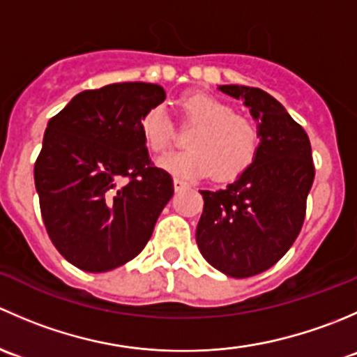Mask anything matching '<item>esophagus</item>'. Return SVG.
<instances>
[{"label": "esophagus", "instance_id": "1", "mask_svg": "<svg viewBox=\"0 0 357 357\" xmlns=\"http://www.w3.org/2000/svg\"><path fill=\"white\" fill-rule=\"evenodd\" d=\"M186 188H190L188 183L183 181V179H179V178L174 179V190H176V192H181V190H186Z\"/></svg>", "mask_w": 357, "mask_h": 357}]
</instances>
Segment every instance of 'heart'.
Instances as JSON below:
<instances>
[{
    "label": "heart",
    "mask_w": 357,
    "mask_h": 357,
    "mask_svg": "<svg viewBox=\"0 0 357 357\" xmlns=\"http://www.w3.org/2000/svg\"><path fill=\"white\" fill-rule=\"evenodd\" d=\"M181 110L197 128L188 138L190 149L162 157L158 160L162 169L181 178H200L212 172L219 181H228L250 167L261 146V132L254 119L207 93L185 96ZM139 129L152 152L164 153L172 145L174 129L164 105L146 110Z\"/></svg>",
    "instance_id": "1"
}]
</instances>
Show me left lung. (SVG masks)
<instances>
[{"label": "left lung", "mask_w": 357, "mask_h": 357, "mask_svg": "<svg viewBox=\"0 0 357 357\" xmlns=\"http://www.w3.org/2000/svg\"><path fill=\"white\" fill-rule=\"evenodd\" d=\"M219 89L250 109L261 146L250 167L226 188L202 190L195 238L212 268L248 278L275 266L301 233L314 164L307 135L278 100L248 86Z\"/></svg>", "instance_id": "1"}]
</instances>
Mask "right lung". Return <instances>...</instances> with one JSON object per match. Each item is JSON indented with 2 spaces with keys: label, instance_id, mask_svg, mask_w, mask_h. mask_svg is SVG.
<instances>
[{
  "label": "right lung",
  "instance_id": "1",
  "mask_svg": "<svg viewBox=\"0 0 357 357\" xmlns=\"http://www.w3.org/2000/svg\"><path fill=\"white\" fill-rule=\"evenodd\" d=\"M164 100L158 84L117 82L79 93L50 119L36 192L53 245L75 268L110 271L149 243L174 185L150 162L139 121Z\"/></svg>",
  "mask_w": 357,
  "mask_h": 357
}]
</instances>
